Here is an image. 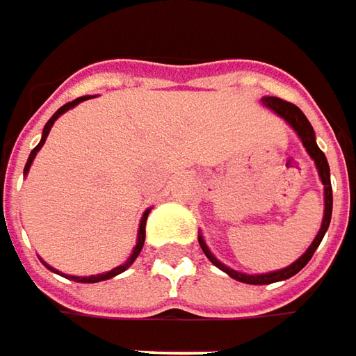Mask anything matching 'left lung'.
Masks as SVG:
<instances>
[{
    "instance_id": "8db88e82",
    "label": "left lung",
    "mask_w": 356,
    "mask_h": 356,
    "mask_svg": "<svg viewBox=\"0 0 356 356\" xmlns=\"http://www.w3.org/2000/svg\"><path fill=\"white\" fill-rule=\"evenodd\" d=\"M264 105L272 108L274 113H278L282 119H286V121L293 125V129L299 134V138H301V142H303L305 150H307V152H309V156L316 161V167H318V171H320L321 183H323V189H325V210H323V222H321L320 233H318V237L314 239V243L309 245V249H307V251H305V253H303L295 264H291L289 268L278 270V272H270V274L249 276V274H241V272H237V270L227 268L225 264H220V261L210 253V249L206 248L204 239H202V237H197L200 248H202V251L206 253V257H208L214 266H218L222 272H227L229 276H233L235 280L245 282V284H272V282H278V280H286V278L295 276L299 270H303V268L307 266V261L314 257L316 249L320 248L321 239H323V235H325V231H327V227H330V218H332V183H330V167H327L325 154L321 152L320 148H318V144H316V134H314L312 123L307 121V117L303 115V111L297 107V105H293V103H289V101H282V99H278V97H266V99H264Z\"/></svg>"
}]
</instances>
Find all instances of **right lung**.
<instances>
[{
	"instance_id": "1",
	"label": "right lung",
	"mask_w": 356,
	"mask_h": 356,
	"mask_svg": "<svg viewBox=\"0 0 356 356\" xmlns=\"http://www.w3.org/2000/svg\"><path fill=\"white\" fill-rule=\"evenodd\" d=\"M82 101H86V97H80V99H76V101H72V103H67V105H63L61 108H57L55 111V115L47 121V125H44V129H42V138H40V142H38V146H36L35 150L31 152V156H29V163H26V167H24V173H29V169H31V165H33V161H35L36 152L40 150V146L44 144V140H47V136H49V131H51V127H53V123H55V119L61 115V113H65L67 108L76 107L78 103H82ZM146 218H148V212L144 214V218H142V222H140V233H138V243H136V249H134V253L129 255V259L123 264V266H119V268H113L111 272L107 274H97V276H72V280H76V282H101V280H107V278H113V276H117V274H121L123 270H127L131 264H134V259L140 255V251L144 248V239H146ZM49 268V266H47ZM53 270V268H51Z\"/></svg>"
}]
</instances>
